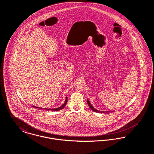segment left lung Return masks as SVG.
<instances>
[{"instance_id": "left-lung-1", "label": "left lung", "mask_w": 154, "mask_h": 154, "mask_svg": "<svg viewBox=\"0 0 154 154\" xmlns=\"http://www.w3.org/2000/svg\"><path fill=\"white\" fill-rule=\"evenodd\" d=\"M87 103H88V106H89V107H90V109H91L92 110H93L94 112H103V113H109V112H113L114 111H99V110H96L95 109H94V107H92V105L91 104V103H90V102L89 101V100H87Z\"/></svg>"}]
</instances>
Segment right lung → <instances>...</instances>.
I'll list each match as a JSON object with an SVG mask.
<instances>
[{
  "label": "right lung",
  "mask_w": 154,
  "mask_h": 154,
  "mask_svg": "<svg viewBox=\"0 0 154 154\" xmlns=\"http://www.w3.org/2000/svg\"><path fill=\"white\" fill-rule=\"evenodd\" d=\"M67 97H66V101H65V102L64 103V104H63L61 107H59L56 108V109H44V108H42V107H41V108H40V107H34V106H33V107L38 108V109H43V110H47V111H50V110H51V111H59V110L63 109L65 107V106H66V104H67Z\"/></svg>",
  "instance_id": "1"
}]
</instances>
